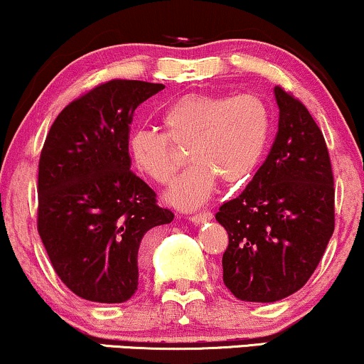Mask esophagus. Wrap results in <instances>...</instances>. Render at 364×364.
Here are the masks:
<instances>
[{
	"label": "esophagus",
	"instance_id": "obj_1",
	"mask_svg": "<svg viewBox=\"0 0 364 364\" xmlns=\"http://www.w3.org/2000/svg\"><path fill=\"white\" fill-rule=\"evenodd\" d=\"M213 218V213L212 212H201V213H195V215L190 217V220L193 222V224H203V222H208Z\"/></svg>",
	"mask_w": 364,
	"mask_h": 364
}]
</instances>
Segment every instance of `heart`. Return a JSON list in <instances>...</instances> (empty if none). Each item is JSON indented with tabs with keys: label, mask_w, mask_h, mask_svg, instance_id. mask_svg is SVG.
<instances>
[{
	"label": "heart",
	"mask_w": 364,
	"mask_h": 364,
	"mask_svg": "<svg viewBox=\"0 0 364 364\" xmlns=\"http://www.w3.org/2000/svg\"><path fill=\"white\" fill-rule=\"evenodd\" d=\"M166 135L135 129L129 135L130 159L140 173L157 185H168L179 161L171 140L188 144L190 166L166 195L183 210L198 208L210 198L217 176L225 183L249 178L268 144L271 118L256 95L218 96L191 93L171 103L163 113Z\"/></svg>",
	"instance_id": "obj_1"
}]
</instances>
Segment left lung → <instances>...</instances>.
<instances>
[{
	"label": "left lung",
	"mask_w": 364,
	"mask_h": 364,
	"mask_svg": "<svg viewBox=\"0 0 364 364\" xmlns=\"http://www.w3.org/2000/svg\"><path fill=\"white\" fill-rule=\"evenodd\" d=\"M278 134L237 198L217 212L229 234L222 268L235 299L271 304L299 291L334 232V178L326 140L307 108L274 87Z\"/></svg>",
	"instance_id": "1"
}]
</instances>
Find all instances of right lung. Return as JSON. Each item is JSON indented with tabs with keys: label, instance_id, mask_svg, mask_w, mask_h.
I'll return each instance as SVG.
<instances>
[{
	"label": "right lung",
	"instance_id": "add662e5",
	"mask_svg": "<svg viewBox=\"0 0 364 364\" xmlns=\"http://www.w3.org/2000/svg\"><path fill=\"white\" fill-rule=\"evenodd\" d=\"M164 85L113 80L69 103L38 161L37 227L57 277L81 299L122 304L137 291L139 247L174 213L130 171L135 108Z\"/></svg>",
	"mask_w": 364,
	"mask_h": 364
}]
</instances>
